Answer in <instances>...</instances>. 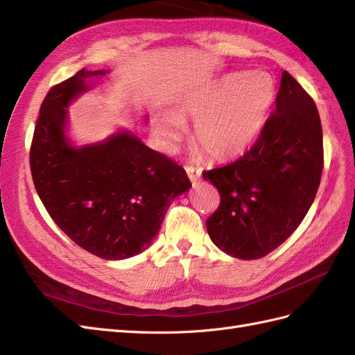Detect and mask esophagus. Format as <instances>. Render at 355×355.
<instances>
[{
    "label": "esophagus",
    "instance_id": "obj_1",
    "mask_svg": "<svg viewBox=\"0 0 355 355\" xmlns=\"http://www.w3.org/2000/svg\"><path fill=\"white\" fill-rule=\"evenodd\" d=\"M186 172H187V177L193 184H196L198 181L201 180V175H202L201 168H196L195 165H186Z\"/></svg>",
    "mask_w": 355,
    "mask_h": 355
}]
</instances>
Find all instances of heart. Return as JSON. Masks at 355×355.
Instances as JSON below:
<instances>
[{
	"label": "heart",
	"mask_w": 355,
	"mask_h": 355,
	"mask_svg": "<svg viewBox=\"0 0 355 355\" xmlns=\"http://www.w3.org/2000/svg\"><path fill=\"white\" fill-rule=\"evenodd\" d=\"M276 102V84L266 71H237L186 98L180 112L157 116L156 132L175 142L195 120V135L202 148L216 159H234L250 150L264 130Z\"/></svg>",
	"instance_id": "b5f03b06"
}]
</instances>
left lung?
<instances>
[{
    "label": "left lung",
    "instance_id": "8db88e82",
    "mask_svg": "<svg viewBox=\"0 0 355 355\" xmlns=\"http://www.w3.org/2000/svg\"><path fill=\"white\" fill-rule=\"evenodd\" d=\"M324 166L316 105L285 70L259 139L230 165L204 171L220 193L207 219L211 241L228 255L259 259L279 248L311 208Z\"/></svg>",
    "mask_w": 355,
    "mask_h": 355
}]
</instances>
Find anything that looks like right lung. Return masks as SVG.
I'll return each mask as SVG.
<instances>
[{"label":"right lung","mask_w":355,"mask_h":355,"mask_svg":"<svg viewBox=\"0 0 355 355\" xmlns=\"http://www.w3.org/2000/svg\"><path fill=\"white\" fill-rule=\"evenodd\" d=\"M105 70H79L53 85L40 106L30 150L35 190L52 220L103 259L147 249L174 199L192 186L186 171L132 132L76 148L66 136L67 106Z\"/></svg>","instance_id":"right-lung-1"}]
</instances>
